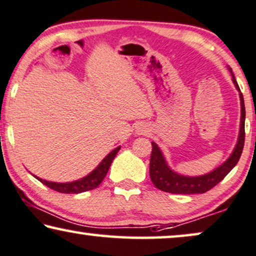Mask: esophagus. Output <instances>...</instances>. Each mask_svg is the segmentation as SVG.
<instances>
[{
    "label": "esophagus",
    "instance_id": "esophagus-1",
    "mask_svg": "<svg viewBox=\"0 0 256 256\" xmlns=\"http://www.w3.org/2000/svg\"><path fill=\"white\" fill-rule=\"evenodd\" d=\"M138 134H145L144 128H138Z\"/></svg>",
    "mask_w": 256,
    "mask_h": 256
}]
</instances>
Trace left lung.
Returning <instances> with one entry per match:
<instances>
[{
  "label": "left lung",
  "instance_id": "1",
  "mask_svg": "<svg viewBox=\"0 0 256 256\" xmlns=\"http://www.w3.org/2000/svg\"><path fill=\"white\" fill-rule=\"evenodd\" d=\"M228 70L232 74V80L239 91L240 100H241V122H240V132L238 142L232 152L230 158L224 162L222 165L214 170V171L207 173V174L199 176H182L179 173L172 171L170 166L166 162L165 156H162V152L160 151L158 145L154 142H152V153L151 159H150V176L156 188L164 192H168L173 194H196V193H205L214 186L218 185L228 173H230L238 162H239L241 153H242L244 145V118H246V110H244V96L241 94L239 85L232 69L228 66Z\"/></svg>",
  "mask_w": 256,
  "mask_h": 256
}]
</instances>
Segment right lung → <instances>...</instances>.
<instances>
[{"label": "right lung", "mask_w": 256, "mask_h": 256, "mask_svg": "<svg viewBox=\"0 0 256 256\" xmlns=\"http://www.w3.org/2000/svg\"><path fill=\"white\" fill-rule=\"evenodd\" d=\"M119 150H120V146H118L117 148H114V151H111L110 153H108V154L105 156L103 160H102L100 165H98L92 172L88 173V174L86 176H84V178L76 180V182H46V180L40 179L36 176H35L36 179H38L40 182L44 184V185L49 187V188L56 190V192H60V193L77 194V193H82V192H86V190H94L100 185L102 182H103V179L105 178V176H106L108 168H110L112 160L114 159V156L118 153Z\"/></svg>", "instance_id": "1"}]
</instances>
